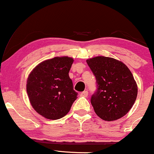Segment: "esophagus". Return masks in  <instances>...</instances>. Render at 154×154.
I'll return each instance as SVG.
<instances>
[{"instance_id": "1", "label": "esophagus", "mask_w": 154, "mask_h": 154, "mask_svg": "<svg viewBox=\"0 0 154 154\" xmlns=\"http://www.w3.org/2000/svg\"><path fill=\"white\" fill-rule=\"evenodd\" d=\"M88 95V91H85L82 92V93H80V96H82V97H87Z\"/></svg>"}]
</instances>
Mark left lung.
Segmentation results:
<instances>
[{
    "label": "left lung",
    "mask_w": 154,
    "mask_h": 154,
    "mask_svg": "<svg viewBox=\"0 0 154 154\" xmlns=\"http://www.w3.org/2000/svg\"><path fill=\"white\" fill-rule=\"evenodd\" d=\"M86 61L96 78L98 88L91 99L95 114L105 121L120 119L137 98V86L132 72L113 58L96 56Z\"/></svg>",
    "instance_id": "1"
}]
</instances>
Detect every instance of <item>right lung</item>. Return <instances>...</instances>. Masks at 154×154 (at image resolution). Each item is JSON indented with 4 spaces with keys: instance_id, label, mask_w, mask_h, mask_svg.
Wrapping results in <instances>:
<instances>
[{
    "instance_id": "add662e5",
    "label": "right lung",
    "mask_w": 154,
    "mask_h": 154,
    "mask_svg": "<svg viewBox=\"0 0 154 154\" xmlns=\"http://www.w3.org/2000/svg\"><path fill=\"white\" fill-rule=\"evenodd\" d=\"M74 60L68 56L54 57L40 63L26 81V92L33 109L48 119L66 115L77 99V92L69 72Z\"/></svg>"
}]
</instances>
